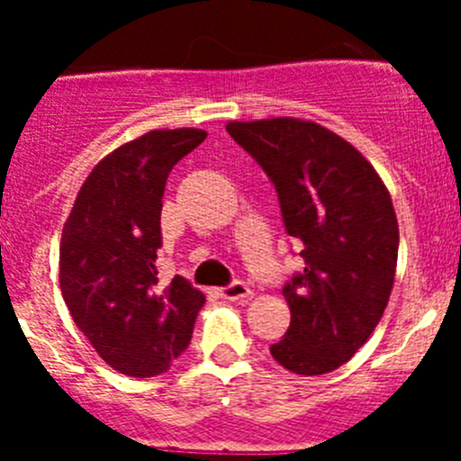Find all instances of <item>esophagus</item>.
Instances as JSON below:
<instances>
[{
  "label": "esophagus",
  "mask_w": 461,
  "mask_h": 461,
  "mask_svg": "<svg viewBox=\"0 0 461 461\" xmlns=\"http://www.w3.org/2000/svg\"><path fill=\"white\" fill-rule=\"evenodd\" d=\"M219 295H221L223 300H230V303H244V300H249L251 288L247 286L244 281H233V284L219 288Z\"/></svg>",
  "instance_id": "34e87169"
}]
</instances>
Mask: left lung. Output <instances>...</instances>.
Wrapping results in <instances>:
<instances>
[{"label":"left lung","instance_id":"obj_1","mask_svg":"<svg viewBox=\"0 0 461 461\" xmlns=\"http://www.w3.org/2000/svg\"><path fill=\"white\" fill-rule=\"evenodd\" d=\"M226 131L275 185L304 260L281 291L291 325L272 357L303 376L332 372L369 339L393 291L399 228L388 189L351 142L313 122H230Z\"/></svg>","mask_w":461,"mask_h":461}]
</instances>
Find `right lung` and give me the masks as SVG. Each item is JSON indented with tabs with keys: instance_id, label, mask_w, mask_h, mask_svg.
I'll return each instance as SVG.
<instances>
[{
	"instance_id": "right-lung-1",
	"label": "right lung",
	"mask_w": 461,
	"mask_h": 461,
	"mask_svg": "<svg viewBox=\"0 0 461 461\" xmlns=\"http://www.w3.org/2000/svg\"><path fill=\"white\" fill-rule=\"evenodd\" d=\"M205 138L201 129H173L122 145L89 173L64 223V303L96 353L126 376L170 369L205 304L185 276L164 286L157 272L166 180Z\"/></svg>"
}]
</instances>
